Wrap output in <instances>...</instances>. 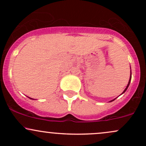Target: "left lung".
<instances>
[{
	"mask_svg": "<svg viewBox=\"0 0 146 146\" xmlns=\"http://www.w3.org/2000/svg\"><path fill=\"white\" fill-rule=\"evenodd\" d=\"M131 75H132V73H131V70H130V80H129L128 84V85H127L126 88H125V90H123V93H121V94H123V93H125V90H126L127 89H128V88L129 85H130V81H131ZM115 100V99H114V100ZM113 100H111V101H110V102H113Z\"/></svg>",
	"mask_w": 146,
	"mask_h": 146,
	"instance_id": "obj_1",
	"label": "left lung"
}]
</instances>
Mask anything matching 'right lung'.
Returning a JSON list of instances; mask_svg holds the SVG:
<instances>
[{"label":"right lung","instance_id":"obj_1","mask_svg":"<svg viewBox=\"0 0 146 146\" xmlns=\"http://www.w3.org/2000/svg\"><path fill=\"white\" fill-rule=\"evenodd\" d=\"M30 99H31V100H33V99H32V98H30Z\"/></svg>","mask_w":146,"mask_h":146}]
</instances>
